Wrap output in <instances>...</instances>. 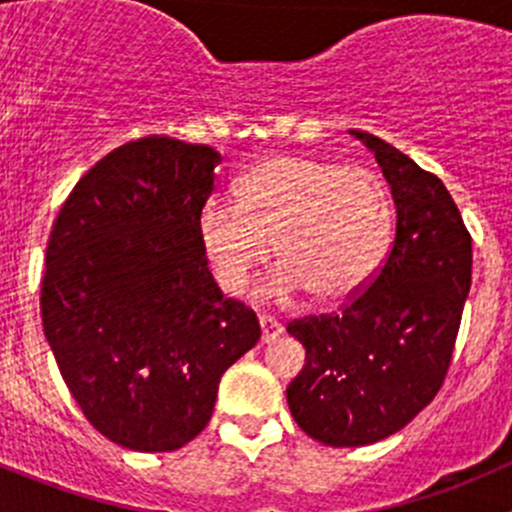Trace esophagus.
<instances>
[{
  "instance_id": "34e87169",
  "label": "esophagus",
  "mask_w": 512,
  "mask_h": 512,
  "mask_svg": "<svg viewBox=\"0 0 512 512\" xmlns=\"http://www.w3.org/2000/svg\"><path fill=\"white\" fill-rule=\"evenodd\" d=\"M260 327H262V342H265V344L275 342V339L282 334V324L277 322L275 317H270V314H262Z\"/></svg>"
}]
</instances>
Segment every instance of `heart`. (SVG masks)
<instances>
[{"instance_id": "1", "label": "heart", "mask_w": 512, "mask_h": 512, "mask_svg": "<svg viewBox=\"0 0 512 512\" xmlns=\"http://www.w3.org/2000/svg\"><path fill=\"white\" fill-rule=\"evenodd\" d=\"M198 237L225 292H245L275 242L282 265L267 292L289 299L307 289L317 302H342L384 265L394 240V203L374 170L277 153L237 180L235 205H203Z\"/></svg>"}]
</instances>
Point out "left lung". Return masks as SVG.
I'll list each match as a JSON object with an SVG mask.
<instances>
[{
  "label": "left lung",
  "mask_w": 512,
  "mask_h": 512,
  "mask_svg": "<svg viewBox=\"0 0 512 512\" xmlns=\"http://www.w3.org/2000/svg\"><path fill=\"white\" fill-rule=\"evenodd\" d=\"M376 153L396 203V235L384 265L332 314L292 319L307 349L287 386V404L324 446H369L401 431L443 386L463 304L473 245L441 178L371 133L352 131Z\"/></svg>",
  "instance_id": "obj_1"
}]
</instances>
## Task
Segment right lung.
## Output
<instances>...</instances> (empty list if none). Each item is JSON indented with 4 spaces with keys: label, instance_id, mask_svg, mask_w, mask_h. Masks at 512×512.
I'll return each mask as SVG.
<instances>
[{
    "label": "right lung",
    "instance_id": "add662e5",
    "mask_svg": "<svg viewBox=\"0 0 512 512\" xmlns=\"http://www.w3.org/2000/svg\"><path fill=\"white\" fill-rule=\"evenodd\" d=\"M220 153L146 136L103 156L46 245L41 322L86 421L131 451H175L213 416L220 376L260 339L223 297L198 215Z\"/></svg>",
    "mask_w": 512,
    "mask_h": 512
}]
</instances>
